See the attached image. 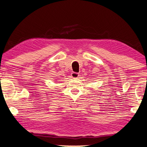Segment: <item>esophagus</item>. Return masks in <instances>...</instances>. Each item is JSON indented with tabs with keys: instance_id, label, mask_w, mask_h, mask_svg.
I'll list each match as a JSON object with an SVG mask.
<instances>
[{
	"instance_id": "34e87169",
	"label": "esophagus",
	"mask_w": 147,
	"mask_h": 147,
	"mask_svg": "<svg viewBox=\"0 0 147 147\" xmlns=\"http://www.w3.org/2000/svg\"><path fill=\"white\" fill-rule=\"evenodd\" d=\"M71 75L72 78H78V77L79 76V74L76 73H74V72H73V73H71Z\"/></svg>"
}]
</instances>
